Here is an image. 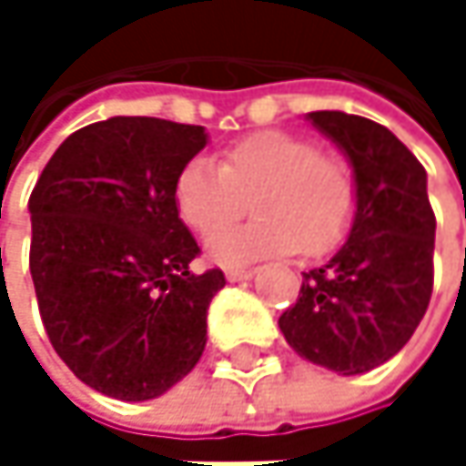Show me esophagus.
<instances>
[{
  "label": "esophagus",
  "mask_w": 466,
  "mask_h": 466,
  "mask_svg": "<svg viewBox=\"0 0 466 466\" xmlns=\"http://www.w3.org/2000/svg\"><path fill=\"white\" fill-rule=\"evenodd\" d=\"M248 278H253V269H237V267H229V269H227V280H229V283L248 280Z\"/></svg>",
  "instance_id": "esophagus-1"
}]
</instances>
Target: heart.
I'll list each match as a JSON object with an SVG mask.
<instances>
[{"label":"heart","instance_id":"obj_1","mask_svg":"<svg viewBox=\"0 0 466 466\" xmlns=\"http://www.w3.org/2000/svg\"><path fill=\"white\" fill-rule=\"evenodd\" d=\"M251 199L257 218L221 233L244 215ZM180 218L208 239L218 264H248L299 250L319 258L342 245L359 210V177L350 158L321 150L294 132H256L232 142L221 167L188 161L175 180Z\"/></svg>","mask_w":466,"mask_h":466}]
</instances>
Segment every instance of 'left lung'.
<instances>
[{
    "label": "left lung",
    "mask_w": 466,
    "mask_h": 466,
    "mask_svg": "<svg viewBox=\"0 0 466 466\" xmlns=\"http://www.w3.org/2000/svg\"><path fill=\"white\" fill-rule=\"evenodd\" d=\"M353 161L359 210L345 245L280 316L286 342L308 361L361 375L397 356L420 324L434 283V213L426 169L386 127L319 110L308 116Z\"/></svg>",
    "instance_id": "left-lung-1"
}]
</instances>
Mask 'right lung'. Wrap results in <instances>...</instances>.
Returning <instances> with one entry per match:
<instances>
[{
    "instance_id": "add662e5",
    "label": "right lung",
    "mask_w": 466,
    "mask_h": 466,
    "mask_svg": "<svg viewBox=\"0 0 466 466\" xmlns=\"http://www.w3.org/2000/svg\"><path fill=\"white\" fill-rule=\"evenodd\" d=\"M205 145V127L116 116L61 142L29 197L47 339L105 397H161L205 350L227 278L188 269L199 245L175 205V180Z\"/></svg>"
}]
</instances>
